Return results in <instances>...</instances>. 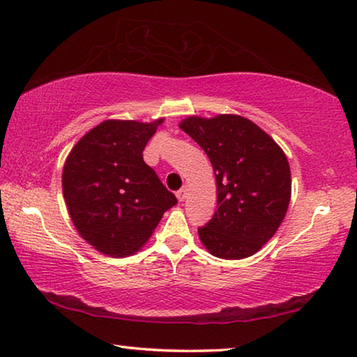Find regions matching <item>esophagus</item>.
I'll list each match as a JSON object with an SVG mask.
<instances>
[{"instance_id":"34e87169","label":"esophagus","mask_w":357,"mask_h":357,"mask_svg":"<svg viewBox=\"0 0 357 357\" xmlns=\"http://www.w3.org/2000/svg\"><path fill=\"white\" fill-rule=\"evenodd\" d=\"M176 197H178V200H179V202H184V200H185V197H188V189H185V188L179 189L178 192H176Z\"/></svg>"}]
</instances>
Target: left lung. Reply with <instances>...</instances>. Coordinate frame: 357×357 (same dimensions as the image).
<instances>
[{
	"mask_svg": "<svg viewBox=\"0 0 357 357\" xmlns=\"http://www.w3.org/2000/svg\"><path fill=\"white\" fill-rule=\"evenodd\" d=\"M179 128L208 155L218 210L199 237L213 257L242 259L261 248L284 221L291 197L290 165L268 132L241 115L188 116Z\"/></svg>",
	"mask_w": 357,
	"mask_h": 357,
	"instance_id": "left-lung-1",
	"label": "left lung"
}]
</instances>
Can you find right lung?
I'll return each mask as SVG.
<instances>
[{
    "label": "right lung",
    "instance_id": "right-lung-1",
    "mask_svg": "<svg viewBox=\"0 0 357 357\" xmlns=\"http://www.w3.org/2000/svg\"><path fill=\"white\" fill-rule=\"evenodd\" d=\"M163 119L105 120L68 153L62 190L79 236L107 257H128L149 241L163 213L178 204L142 158Z\"/></svg>",
    "mask_w": 357,
    "mask_h": 357
}]
</instances>
